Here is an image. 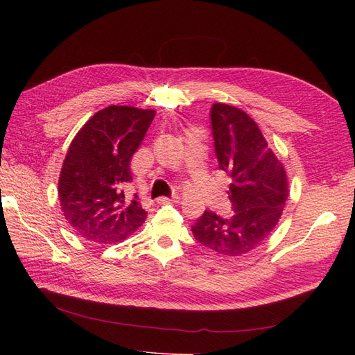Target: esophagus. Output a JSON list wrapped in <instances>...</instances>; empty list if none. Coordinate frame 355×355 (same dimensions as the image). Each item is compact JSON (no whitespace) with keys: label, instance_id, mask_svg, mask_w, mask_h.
<instances>
[{"label":"esophagus","instance_id":"34e87169","mask_svg":"<svg viewBox=\"0 0 355 355\" xmlns=\"http://www.w3.org/2000/svg\"><path fill=\"white\" fill-rule=\"evenodd\" d=\"M180 197L179 196H173V197H159L157 200L158 204H163V202H179Z\"/></svg>","mask_w":355,"mask_h":355}]
</instances>
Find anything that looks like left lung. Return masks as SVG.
<instances>
[{"label":"left lung","mask_w":355,"mask_h":355,"mask_svg":"<svg viewBox=\"0 0 355 355\" xmlns=\"http://www.w3.org/2000/svg\"><path fill=\"white\" fill-rule=\"evenodd\" d=\"M210 118L219 168L232 179L228 196L235 214L222 219L206 210L192 234L214 253L241 256L274 231L288 198V180L250 115L232 105L213 103Z\"/></svg>","instance_id":"1"}]
</instances>
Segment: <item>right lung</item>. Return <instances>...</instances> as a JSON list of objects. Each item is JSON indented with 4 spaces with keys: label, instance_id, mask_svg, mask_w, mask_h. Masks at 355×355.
<instances>
[{
    "label": "right lung",
    "instance_id": "obj_1",
    "mask_svg": "<svg viewBox=\"0 0 355 355\" xmlns=\"http://www.w3.org/2000/svg\"><path fill=\"white\" fill-rule=\"evenodd\" d=\"M155 116L154 110L111 105L96 112L75 135L59 176L63 216L81 237L99 244L125 240L146 219L124 187L130 159Z\"/></svg>",
    "mask_w": 355,
    "mask_h": 355
}]
</instances>
